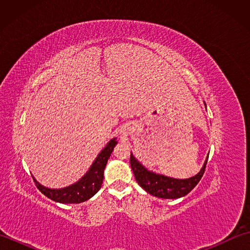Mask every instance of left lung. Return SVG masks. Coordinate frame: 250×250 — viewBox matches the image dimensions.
I'll list each match as a JSON object with an SVG mask.
<instances>
[{
	"label": "left lung",
	"mask_w": 250,
	"mask_h": 250,
	"mask_svg": "<svg viewBox=\"0 0 250 250\" xmlns=\"http://www.w3.org/2000/svg\"><path fill=\"white\" fill-rule=\"evenodd\" d=\"M207 159L208 157L206 158L203 167L198 174L186 179L173 178L162 174H157L152 171H148L133 156V153H131L130 163L137 184L146 192L161 199H178L187 195L198 185L204 174Z\"/></svg>",
	"instance_id": "left-lung-1"
}]
</instances>
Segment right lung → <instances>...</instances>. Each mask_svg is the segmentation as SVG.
<instances>
[{"instance_id": "add662e5", "label": "right lung", "mask_w": 250, "mask_h": 250, "mask_svg": "<svg viewBox=\"0 0 250 250\" xmlns=\"http://www.w3.org/2000/svg\"><path fill=\"white\" fill-rule=\"evenodd\" d=\"M116 145L117 140L116 137H114L101 150L98 157L93 161L92 166L89 167L88 172L78 182L67 186V187L60 189H51L41 185L32 176L37 189L44 195H46L47 198L62 204H77L89 200L101 189L104 178V168Z\"/></svg>"}]
</instances>
